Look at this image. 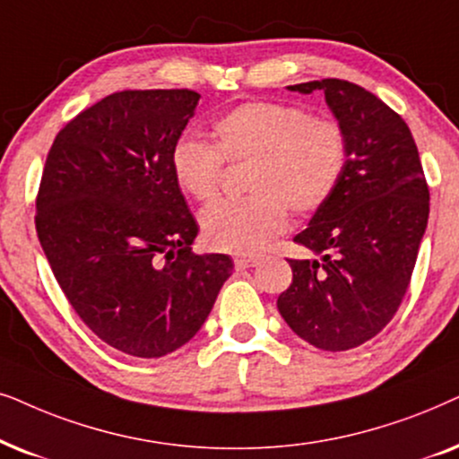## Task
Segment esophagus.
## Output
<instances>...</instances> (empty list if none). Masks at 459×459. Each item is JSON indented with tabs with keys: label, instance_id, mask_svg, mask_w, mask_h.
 <instances>
[{
	"label": "esophagus",
	"instance_id": "esophagus-1",
	"mask_svg": "<svg viewBox=\"0 0 459 459\" xmlns=\"http://www.w3.org/2000/svg\"><path fill=\"white\" fill-rule=\"evenodd\" d=\"M258 264H260V258H255V255H237L235 258L237 271H246V268H252Z\"/></svg>",
	"mask_w": 459,
	"mask_h": 459
}]
</instances>
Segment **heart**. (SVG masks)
<instances>
[{
	"mask_svg": "<svg viewBox=\"0 0 459 459\" xmlns=\"http://www.w3.org/2000/svg\"><path fill=\"white\" fill-rule=\"evenodd\" d=\"M216 144L180 138L169 155L176 185L201 204L216 199L226 161L249 163L243 199L218 201L201 212L212 249L249 255L287 229L290 210L308 216L325 207L344 180L351 159L346 127L285 102L254 100L213 124Z\"/></svg>",
	"mask_w": 459,
	"mask_h": 459,
	"instance_id": "heart-1",
	"label": "heart"
}]
</instances>
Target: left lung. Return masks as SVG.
<instances>
[{"instance_id":"obj_1","label":"left lung","mask_w":459,"mask_h":459,"mask_svg":"<svg viewBox=\"0 0 459 459\" xmlns=\"http://www.w3.org/2000/svg\"><path fill=\"white\" fill-rule=\"evenodd\" d=\"M287 90L325 94L351 159L338 193L293 239L323 258L290 260L293 279L277 308L308 344L351 351L380 333L405 298L429 224V185L411 130L371 91L344 79Z\"/></svg>"}]
</instances>
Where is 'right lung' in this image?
I'll return each instance as SVG.
<instances>
[{
    "mask_svg": "<svg viewBox=\"0 0 459 459\" xmlns=\"http://www.w3.org/2000/svg\"><path fill=\"white\" fill-rule=\"evenodd\" d=\"M193 90H124L54 138L35 229L66 300L102 342L140 359L185 346L233 260L195 254L199 233L169 155L193 117Z\"/></svg>",
    "mask_w": 459,
    "mask_h": 459,
    "instance_id": "obj_1",
    "label": "right lung"
}]
</instances>
